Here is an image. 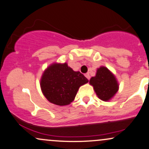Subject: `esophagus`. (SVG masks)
Here are the masks:
<instances>
[{
	"label": "esophagus",
	"mask_w": 149,
	"mask_h": 149,
	"mask_svg": "<svg viewBox=\"0 0 149 149\" xmlns=\"http://www.w3.org/2000/svg\"><path fill=\"white\" fill-rule=\"evenodd\" d=\"M85 77H86L87 78H88V80H90V74H89L88 73H85Z\"/></svg>",
	"instance_id": "obj_1"
}]
</instances>
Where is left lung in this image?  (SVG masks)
Returning <instances> with one entry per match:
<instances>
[{
  "mask_svg": "<svg viewBox=\"0 0 149 149\" xmlns=\"http://www.w3.org/2000/svg\"><path fill=\"white\" fill-rule=\"evenodd\" d=\"M90 85L100 100L109 101L118 90V84L115 76L107 68L102 66L97 69L96 76L92 77Z\"/></svg>",
  "mask_w": 149,
  "mask_h": 149,
  "instance_id": "obj_1",
  "label": "left lung"
}]
</instances>
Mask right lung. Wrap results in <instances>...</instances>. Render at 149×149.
<instances>
[{
    "mask_svg": "<svg viewBox=\"0 0 149 149\" xmlns=\"http://www.w3.org/2000/svg\"><path fill=\"white\" fill-rule=\"evenodd\" d=\"M88 80L79 71L64 64H53L44 71L40 80L42 93L51 103L58 106L71 104L81 85Z\"/></svg>",
    "mask_w": 149,
    "mask_h": 149,
    "instance_id": "1",
    "label": "right lung"
}]
</instances>
